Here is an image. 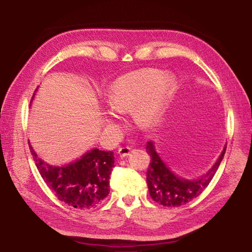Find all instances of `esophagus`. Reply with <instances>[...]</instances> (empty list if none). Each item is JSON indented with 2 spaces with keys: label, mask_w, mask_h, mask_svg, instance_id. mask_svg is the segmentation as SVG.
I'll return each instance as SVG.
<instances>
[{
  "label": "esophagus",
  "mask_w": 252,
  "mask_h": 252,
  "mask_svg": "<svg viewBox=\"0 0 252 252\" xmlns=\"http://www.w3.org/2000/svg\"><path fill=\"white\" fill-rule=\"evenodd\" d=\"M118 153H119V155H120L121 157H126V156L129 155L130 147H129V146H123V147H120Z\"/></svg>",
  "instance_id": "esophagus-1"
}]
</instances>
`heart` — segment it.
<instances>
[{
    "mask_svg": "<svg viewBox=\"0 0 252 252\" xmlns=\"http://www.w3.org/2000/svg\"><path fill=\"white\" fill-rule=\"evenodd\" d=\"M175 80L163 77L160 70L146 68L119 78L110 89L109 103L118 113L133 109V118L139 125L152 127L160 121L164 106L172 95ZM115 118H109L113 124Z\"/></svg>",
    "mask_w": 252,
    "mask_h": 252,
    "instance_id": "1",
    "label": "heart"
}]
</instances>
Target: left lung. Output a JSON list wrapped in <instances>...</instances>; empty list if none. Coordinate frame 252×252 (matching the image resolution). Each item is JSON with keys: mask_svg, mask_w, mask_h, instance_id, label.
Masks as SVG:
<instances>
[{"mask_svg": "<svg viewBox=\"0 0 252 252\" xmlns=\"http://www.w3.org/2000/svg\"><path fill=\"white\" fill-rule=\"evenodd\" d=\"M146 152L151 156V162L146 172V182L152 199L167 207H177L188 203L208 186L221 162L226 146L219 156L218 160L208 171V173L199 180L188 181L174 175L165 167L164 162L155 151L152 142H147Z\"/></svg>", "mask_w": 252, "mask_h": 252, "instance_id": "8db88e82", "label": "left lung"}]
</instances>
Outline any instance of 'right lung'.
I'll use <instances>...</instances> for the list:
<instances>
[{"label": "right lung", "instance_id": "1", "mask_svg": "<svg viewBox=\"0 0 252 252\" xmlns=\"http://www.w3.org/2000/svg\"><path fill=\"white\" fill-rule=\"evenodd\" d=\"M42 180L60 201L80 210L99 205L110 192L109 183L114 165L112 152L91 150L76 162L64 167L45 163L30 146Z\"/></svg>", "mask_w": 252, "mask_h": 252}]
</instances>
